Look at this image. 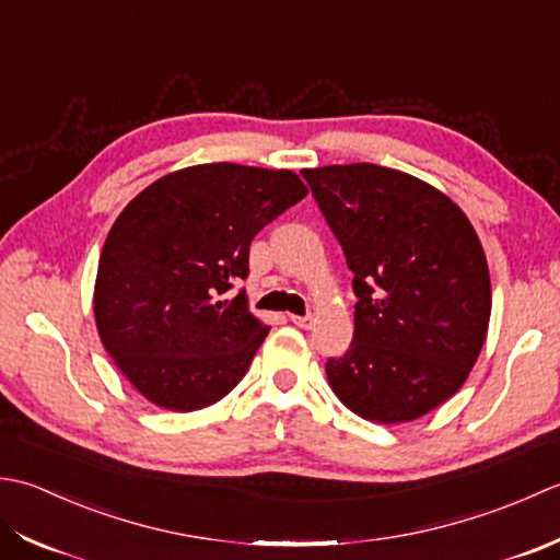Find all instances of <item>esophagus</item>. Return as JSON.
Masks as SVG:
<instances>
[{
    "label": "esophagus",
    "mask_w": 560,
    "mask_h": 560,
    "mask_svg": "<svg viewBox=\"0 0 560 560\" xmlns=\"http://www.w3.org/2000/svg\"><path fill=\"white\" fill-rule=\"evenodd\" d=\"M290 322H292L294 326H300V328H312V324H314V316H312V314H304V316H296V314H292V316H290Z\"/></svg>",
    "instance_id": "34e87169"
}]
</instances>
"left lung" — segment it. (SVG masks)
Listing matches in <instances>:
<instances>
[{
	"label": "left lung",
	"mask_w": 560,
	"mask_h": 560,
	"mask_svg": "<svg viewBox=\"0 0 560 560\" xmlns=\"http://www.w3.org/2000/svg\"><path fill=\"white\" fill-rule=\"evenodd\" d=\"M302 176L358 296L352 343L326 362L330 389L374 423L425 416L462 389L488 330V264L469 217L396 168L346 164Z\"/></svg>",
	"instance_id": "obj_1"
}]
</instances>
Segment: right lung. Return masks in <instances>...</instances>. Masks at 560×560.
<instances>
[{
  "label": "right lung",
  "mask_w": 560,
  "mask_h": 560,
  "mask_svg": "<svg viewBox=\"0 0 560 560\" xmlns=\"http://www.w3.org/2000/svg\"><path fill=\"white\" fill-rule=\"evenodd\" d=\"M288 168L200 164L130 200L98 258L101 343L130 384L168 410L212 406L244 380L270 326L248 312V246L306 196Z\"/></svg>",
  "instance_id": "1"
}]
</instances>
